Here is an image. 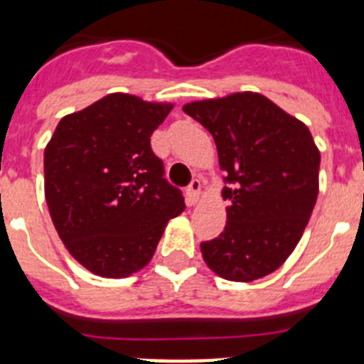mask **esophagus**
Instances as JSON below:
<instances>
[{
	"mask_svg": "<svg viewBox=\"0 0 364 364\" xmlns=\"http://www.w3.org/2000/svg\"><path fill=\"white\" fill-rule=\"evenodd\" d=\"M200 189H202V184L198 178H193L191 182H189L188 189H186V195H188V200L191 202V204L198 202V198H200Z\"/></svg>",
	"mask_w": 364,
	"mask_h": 364,
	"instance_id": "obj_1",
	"label": "esophagus"
}]
</instances>
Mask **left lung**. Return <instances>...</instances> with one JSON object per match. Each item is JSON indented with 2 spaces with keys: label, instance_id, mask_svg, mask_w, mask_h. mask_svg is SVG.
<instances>
[{
  "label": "left lung",
  "instance_id": "8db88e82",
  "mask_svg": "<svg viewBox=\"0 0 364 364\" xmlns=\"http://www.w3.org/2000/svg\"><path fill=\"white\" fill-rule=\"evenodd\" d=\"M213 134L226 171V228L200 244L217 275L250 282L275 272L294 252L319 193L321 154L302 122L257 92L184 105Z\"/></svg>",
  "mask_w": 364,
  "mask_h": 364
}]
</instances>
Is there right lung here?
Instances as JSON below:
<instances>
[{
  "label": "right lung",
  "mask_w": 364,
  "mask_h": 364,
  "mask_svg": "<svg viewBox=\"0 0 364 364\" xmlns=\"http://www.w3.org/2000/svg\"><path fill=\"white\" fill-rule=\"evenodd\" d=\"M171 104L107 95L62 118L45 147V198L70 255L100 277L120 279L153 257L169 218L186 208L164 176L151 134Z\"/></svg>",
  "instance_id": "right-lung-1"
}]
</instances>
